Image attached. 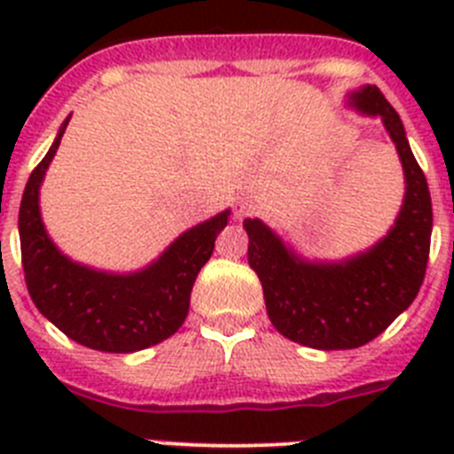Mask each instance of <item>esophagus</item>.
<instances>
[{
  "label": "esophagus",
  "mask_w": 454,
  "mask_h": 454,
  "mask_svg": "<svg viewBox=\"0 0 454 454\" xmlns=\"http://www.w3.org/2000/svg\"><path fill=\"white\" fill-rule=\"evenodd\" d=\"M250 207H252V204H247V202H240V207L236 208V211H234V218H236V220H240V218H243V215H246L247 211H250Z\"/></svg>",
  "instance_id": "esophagus-1"
}]
</instances>
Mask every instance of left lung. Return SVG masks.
Segmentation results:
<instances>
[{"instance_id":"8db88e82","label":"left lung","mask_w":454,"mask_h":454,"mask_svg":"<svg viewBox=\"0 0 454 454\" xmlns=\"http://www.w3.org/2000/svg\"><path fill=\"white\" fill-rule=\"evenodd\" d=\"M352 99L364 114L384 120L404 168V204L387 239L343 263H307L262 220L243 223L250 236L247 262L263 286L268 318L279 334L316 350H352L382 334L419 295L430 256V188L400 115L377 86Z\"/></svg>"}]
</instances>
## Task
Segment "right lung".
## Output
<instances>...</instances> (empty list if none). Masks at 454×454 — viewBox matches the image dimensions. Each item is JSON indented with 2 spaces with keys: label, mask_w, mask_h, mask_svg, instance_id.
Listing matches in <instances>:
<instances>
[{
  "label": "right lung",
  "mask_w": 454,
  "mask_h": 454,
  "mask_svg": "<svg viewBox=\"0 0 454 454\" xmlns=\"http://www.w3.org/2000/svg\"><path fill=\"white\" fill-rule=\"evenodd\" d=\"M67 127L34 168L20 204L24 282L38 311L72 340L102 352H136L172 336L186 320L192 284L214 252L230 211L179 236L166 254L136 275H106L77 266L47 239L38 188Z\"/></svg>",
  "instance_id": "obj_1"
}]
</instances>
